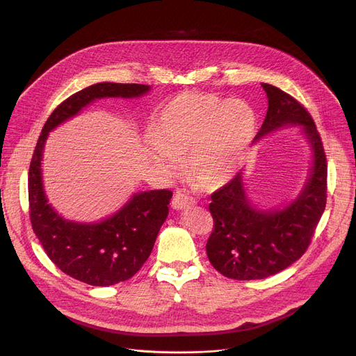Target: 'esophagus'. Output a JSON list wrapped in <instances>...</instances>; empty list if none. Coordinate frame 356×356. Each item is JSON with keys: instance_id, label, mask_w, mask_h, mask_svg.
Masks as SVG:
<instances>
[{"instance_id": "1", "label": "esophagus", "mask_w": 356, "mask_h": 356, "mask_svg": "<svg viewBox=\"0 0 356 356\" xmlns=\"http://www.w3.org/2000/svg\"><path fill=\"white\" fill-rule=\"evenodd\" d=\"M193 203H195V200L191 199L188 195L183 193V192H176L173 199H172V207H173V209H177V211L189 208V207H192Z\"/></svg>"}]
</instances>
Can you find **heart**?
I'll use <instances>...</instances> for the list:
<instances>
[{
  "label": "heart",
  "mask_w": 356,
  "mask_h": 356,
  "mask_svg": "<svg viewBox=\"0 0 356 356\" xmlns=\"http://www.w3.org/2000/svg\"><path fill=\"white\" fill-rule=\"evenodd\" d=\"M145 136V156L164 175L186 172L203 189L229 181L244 164L257 134L254 108L212 93H183L168 101Z\"/></svg>",
  "instance_id": "1"
}]
</instances>
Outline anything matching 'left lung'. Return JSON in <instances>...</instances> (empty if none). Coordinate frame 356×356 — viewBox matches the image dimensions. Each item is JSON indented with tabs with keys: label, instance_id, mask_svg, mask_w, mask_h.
I'll list each match as a JSON object with an SVG mask.
<instances>
[{
	"label": "left lung",
	"instance_id": "8db88e82",
	"mask_svg": "<svg viewBox=\"0 0 356 356\" xmlns=\"http://www.w3.org/2000/svg\"><path fill=\"white\" fill-rule=\"evenodd\" d=\"M261 85L267 92L268 109L255 138L289 124L303 125L313 148V168L303 192L280 211L254 209L239 173L212 193L213 231L207 254L213 268L232 280L266 278L300 258L310 245L327 197L326 154L309 111L277 86Z\"/></svg>",
	"mask_w": 356,
	"mask_h": 356
}]
</instances>
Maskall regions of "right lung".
<instances>
[{"label": "right lung", "instance_id": "right-lung-1", "mask_svg": "<svg viewBox=\"0 0 356 356\" xmlns=\"http://www.w3.org/2000/svg\"><path fill=\"white\" fill-rule=\"evenodd\" d=\"M141 83L102 82L88 86L58 105L47 118L30 163L29 207L31 227L47 257L65 274L89 286H112L133 277L152 254L168 215L172 191L133 196L125 207L99 223L63 219L47 203L42 183V157L49 131L99 98H137L148 92Z\"/></svg>", "mask_w": 356, "mask_h": 356}]
</instances>
